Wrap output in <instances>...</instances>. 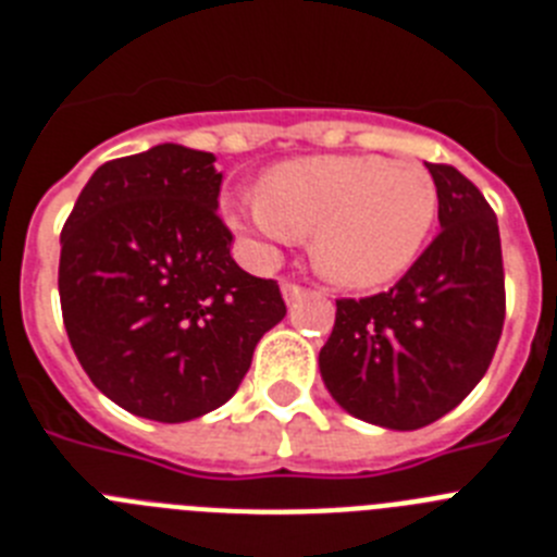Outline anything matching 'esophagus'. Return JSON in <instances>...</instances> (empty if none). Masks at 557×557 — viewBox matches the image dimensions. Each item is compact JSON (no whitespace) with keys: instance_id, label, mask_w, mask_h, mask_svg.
<instances>
[{"instance_id":"1","label":"esophagus","mask_w":557,"mask_h":557,"mask_svg":"<svg viewBox=\"0 0 557 557\" xmlns=\"http://www.w3.org/2000/svg\"><path fill=\"white\" fill-rule=\"evenodd\" d=\"M282 293H284V298H287V304H293V301H298V298H304V295H307V287H301V284H295V282H289V278H284Z\"/></svg>"}]
</instances>
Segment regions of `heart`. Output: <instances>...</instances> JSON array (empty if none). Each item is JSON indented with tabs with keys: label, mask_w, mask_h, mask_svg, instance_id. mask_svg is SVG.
Listing matches in <instances>:
<instances>
[{
	"label": "heart",
	"mask_w": 557,
	"mask_h": 557,
	"mask_svg": "<svg viewBox=\"0 0 557 557\" xmlns=\"http://www.w3.org/2000/svg\"><path fill=\"white\" fill-rule=\"evenodd\" d=\"M437 189L416 161L385 156H307L275 164L259 198L231 223L262 250L312 234V259L343 287H376L405 273L424 248Z\"/></svg>",
	"instance_id": "b5f03b06"
}]
</instances>
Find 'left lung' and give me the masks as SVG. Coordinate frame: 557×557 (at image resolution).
I'll return each mask as SVG.
<instances>
[{
  "label": "left lung",
  "instance_id": "obj_1",
  "mask_svg": "<svg viewBox=\"0 0 557 557\" xmlns=\"http://www.w3.org/2000/svg\"><path fill=\"white\" fill-rule=\"evenodd\" d=\"M441 231L387 293L337 298L321 373L343 410L421 430L476 387L505 326V268L491 203L451 164H426Z\"/></svg>",
  "mask_w": 557,
  "mask_h": 557
}]
</instances>
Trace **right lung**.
I'll return each mask as SVG.
<instances>
[{
  "label": "right lung",
  "instance_id": "1",
  "mask_svg": "<svg viewBox=\"0 0 557 557\" xmlns=\"http://www.w3.org/2000/svg\"><path fill=\"white\" fill-rule=\"evenodd\" d=\"M214 161L181 145L106 161L61 231L58 293L83 371L161 424L225 405L287 314L278 282L231 259Z\"/></svg>",
  "mask_w": 557,
  "mask_h": 557
}]
</instances>
